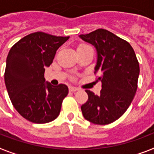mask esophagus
I'll return each instance as SVG.
<instances>
[{
  "mask_svg": "<svg viewBox=\"0 0 154 154\" xmlns=\"http://www.w3.org/2000/svg\"><path fill=\"white\" fill-rule=\"evenodd\" d=\"M78 90H79V89L77 88V87H75V86H69V91L75 92V91H78Z\"/></svg>",
  "mask_w": 154,
  "mask_h": 154,
  "instance_id": "esophagus-1",
  "label": "esophagus"
}]
</instances>
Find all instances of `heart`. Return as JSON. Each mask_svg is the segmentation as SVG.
Wrapping results in <instances>:
<instances>
[{"label": "heart", "mask_w": 154, "mask_h": 154, "mask_svg": "<svg viewBox=\"0 0 154 154\" xmlns=\"http://www.w3.org/2000/svg\"><path fill=\"white\" fill-rule=\"evenodd\" d=\"M87 46H89V45H84V44H82V45H79V46H78V48H77V50H79V49L85 48V47H87Z\"/></svg>", "instance_id": "1"}]
</instances>
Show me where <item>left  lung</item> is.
Instances as JSON below:
<instances>
[{"mask_svg":"<svg viewBox=\"0 0 154 154\" xmlns=\"http://www.w3.org/2000/svg\"><path fill=\"white\" fill-rule=\"evenodd\" d=\"M80 37L95 46L98 53L94 75L102 82L100 94L86 90L88 100L82 105L86 120L107 125L121 118L129 108L138 86L140 65L128 42L100 28Z\"/></svg>","mask_w":154,"mask_h":154,"instance_id":"8db88e82","label":"left lung"}]
</instances>
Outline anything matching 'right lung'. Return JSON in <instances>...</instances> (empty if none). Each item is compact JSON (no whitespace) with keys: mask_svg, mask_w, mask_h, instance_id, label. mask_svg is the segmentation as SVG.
<instances>
[{"mask_svg":"<svg viewBox=\"0 0 154 154\" xmlns=\"http://www.w3.org/2000/svg\"><path fill=\"white\" fill-rule=\"evenodd\" d=\"M68 38L36 32L19 40L8 54L5 70L8 94L14 109L31 122L47 123L60 115L68 86L45 84L44 73Z\"/></svg>","mask_w":154,"mask_h":154,"instance_id":"obj_1","label":"right lung"}]
</instances>
